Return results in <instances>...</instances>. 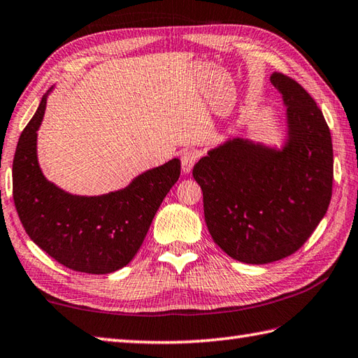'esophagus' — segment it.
I'll list each match as a JSON object with an SVG mask.
<instances>
[{"label": "esophagus", "mask_w": 358, "mask_h": 358, "mask_svg": "<svg viewBox=\"0 0 358 358\" xmlns=\"http://www.w3.org/2000/svg\"><path fill=\"white\" fill-rule=\"evenodd\" d=\"M197 159H199V153L195 150H185L181 153V171H183V173L191 172L194 164L197 163Z\"/></svg>", "instance_id": "esophagus-1"}]
</instances>
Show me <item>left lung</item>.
<instances>
[{"instance_id":"obj_1","label":"left lung","mask_w":358,"mask_h":358,"mask_svg":"<svg viewBox=\"0 0 358 358\" xmlns=\"http://www.w3.org/2000/svg\"><path fill=\"white\" fill-rule=\"evenodd\" d=\"M287 107L281 150L233 138L194 166L214 242L236 261L268 264L298 251L332 197L334 152L326 119L296 80L273 73Z\"/></svg>"}]
</instances>
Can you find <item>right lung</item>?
Returning a JSON list of instances; mask_svg holds the SVG:
<instances>
[{"instance_id":"1","label":"right lung","mask_w":358,"mask_h":358,"mask_svg":"<svg viewBox=\"0 0 358 358\" xmlns=\"http://www.w3.org/2000/svg\"><path fill=\"white\" fill-rule=\"evenodd\" d=\"M49 91L21 133L13 157L12 191L18 217L34 243L66 268L113 273L138 253L161 201L177 183L180 159L145 171L121 191L96 197L65 192L45 178L37 159V130Z\"/></svg>"}]
</instances>
